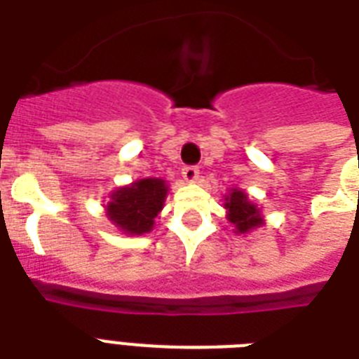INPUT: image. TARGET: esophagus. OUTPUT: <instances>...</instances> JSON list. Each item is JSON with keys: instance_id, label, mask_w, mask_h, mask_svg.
I'll return each mask as SVG.
<instances>
[{"instance_id": "1", "label": "esophagus", "mask_w": 359, "mask_h": 359, "mask_svg": "<svg viewBox=\"0 0 359 359\" xmlns=\"http://www.w3.org/2000/svg\"><path fill=\"white\" fill-rule=\"evenodd\" d=\"M182 177H184L188 182H194V180H197V177H199V168H197V165H186V168L182 169Z\"/></svg>"}]
</instances>
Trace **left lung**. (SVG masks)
<instances>
[{
	"mask_svg": "<svg viewBox=\"0 0 359 359\" xmlns=\"http://www.w3.org/2000/svg\"><path fill=\"white\" fill-rule=\"evenodd\" d=\"M225 208L229 210V222L235 224L236 233H248L253 227H259L262 224V218L255 205L248 201V196L244 191L233 190L227 199H225Z\"/></svg>",
	"mask_w": 359,
	"mask_h": 359,
	"instance_id": "8db88e82",
	"label": "left lung"
}]
</instances>
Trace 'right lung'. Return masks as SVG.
I'll return each instance as SVG.
<instances>
[{
    "instance_id": "obj_1",
    "label": "right lung",
    "mask_w": 359,
    "mask_h": 359,
    "mask_svg": "<svg viewBox=\"0 0 359 359\" xmlns=\"http://www.w3.org/2000/svg\"><path fill=\"white\" fill-rule=\"evenodd\" d=\"M168 186L162 179H143L111 194L108 216L117 227L130 235L149 233L162 210Z\"/></svg>"
}]
</instances>
